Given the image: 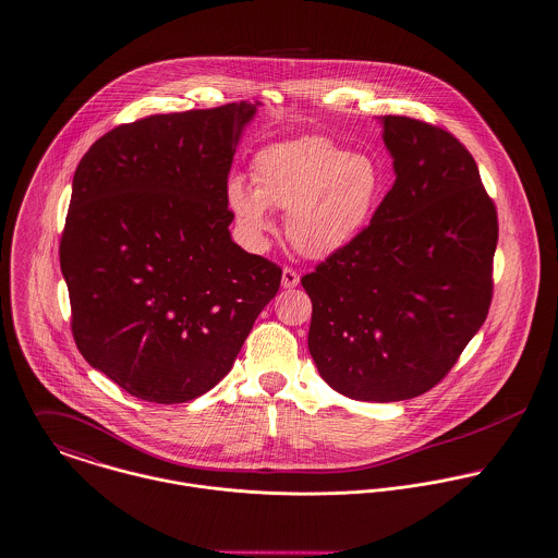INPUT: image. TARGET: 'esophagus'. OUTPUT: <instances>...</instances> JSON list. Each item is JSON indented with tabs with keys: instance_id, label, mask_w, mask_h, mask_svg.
<instances>
[{
	"instance_id": "1",
	"label": "esophagus",
	"mask_w": 558,
	"mask_h": 558,
	"mask_svg": "<svg viewBox=\"0 0 558 558\" xmlns=\"http://www.w3.org/2000/svg\"><path fill=\"white\" fill-rule=\"evenodd\" d=\"M300 284V274L291 267L282 269V289H295Z\"/></svg>"
}]
</instances>
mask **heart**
Masks as SVG:
<instances>
[{
	"mask_svg": "<svg viewBox=\"0 0 558 558\" xmlns=\"http://www.w3.org/2000/svg\"><path fill=\"white\" fill-rule=\"evenodd\" d=\"M252 183L230 179L226 187L241 230L263 241L271 230L269 209L287 211V236L308 258H328L351 245L384 196L379 163L324 135L260 148L252 157Z\"/></svg>",
	"mask_w": 558,
	"mask_h": 558,
	"instance_id": "obj_1",
	"label": "heart"
}]
</instances>
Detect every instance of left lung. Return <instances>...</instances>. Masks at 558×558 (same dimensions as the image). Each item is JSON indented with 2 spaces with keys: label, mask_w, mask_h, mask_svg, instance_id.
<instances>
[{
  "label": "left lung",
  "mask_w": 558,
  "mask_h": 558,
  "mask_svg": "<svg viewBox=\"0 0 558 558\" xmlns=\"http://www.w3.org/2000/svg\"><path fill=\"white\" fill-rule=\"evenodd\" d=\"M395 185L366 230L302 278L319 375L355 401L432 390L492 304L496 207L465 146L408 116H381Z\"/></svg>",
  "instance_id": "obj_1"
}]
</instances>
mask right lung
I'll list each match as a JSON object with an SVG mask.
<instances>
[{
	"label": "right lung",
	"instance_id": "add662e5",
	"mask_svg": "<svg viewBox=\"0 0 558 558\" xmlns=\"http://www.w3.org/2000/svg\"><path fill=\"white\" fill-rule=\"evenodd\" d=\"M258 106L120 124L75 170L60 241L73 338L142 401L211 390L280 289L282 269L228 230V172Z\"/></svg>",
	"mask_w": 558,
	"mask_h": 558
}]
</instances>
